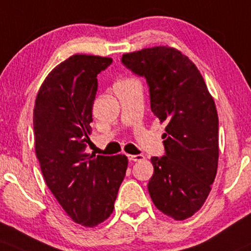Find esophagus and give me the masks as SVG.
Here are the masks:
<instances>
[{"label":"esophagus","instance_id":"obj_1","mask_svg":"<svg viewBox=\"0 0 251 251\" xmlns=\"http://www.w3.org/2000/svg\"><path fill=\"white\" fill-rule=\"evenodd\" d=\"M145 157L143 154H128V159L131 162H139V161H143Z\"/></svg>","mask_w":251,"mask_h":251}]
</instances>
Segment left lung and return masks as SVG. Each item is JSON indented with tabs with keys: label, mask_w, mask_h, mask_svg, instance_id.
<instances>
[{
	"label": "left lung",
	"mask_w": 251,
	"mask_h": 251,
	"mask_svg": "<svg viewBox=\"0 0 251 251\" xmlns=\"http://www.w3.org/2000/svg\"><path fill=\"white\" fill-rule=\"evenodd\" d=\"M122 63L149 84L153 115L165 123V154L152 157L149 192L156 208L185 220L205 202L218 172L219 118L197 66L172 47L123 54Z\"/></svg>",
	"instance_id": "left-lung-1"
}]
</instances>
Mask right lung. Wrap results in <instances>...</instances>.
<instances>
[{
  "label": "right lung",
  "mask_w": 251,
  "mask_h": 251,
  "mask_svg": "<svg viewBox=\"0 0 251 251\" xmlns=\"http://www.w3.org/2000/svg\"><path fill=\"white\" fill-rule=\"evenodd\" d=\"M112 59L75 54L54 68L33 108L36 156L48 188L77 224L94 227L112 214L126 176L125 154L86 153L97 76Z\"/></svg>",
  "instance_id": "add662e5"
}]
</instances>
